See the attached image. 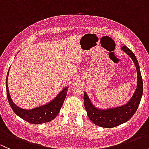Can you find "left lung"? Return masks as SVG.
<instances>
[{
  "instance_id": "1",
  "label": "left lung",
  "mask_w": 149,
  "mask_h": 149,
  "mask_svg": "<svg viewBox=\"0 0 149 149\" xmlns=\"http://www.w3.org/2000/svg\"><path fill=\"white\" fill-rule=\"evenodd\" d=\"M122 49L131 58L137 71V86L130 100L121 106L100 109L93 104L86 92L84 94V106L88 118L93 123L100 127L107 128L114 127L128 121L137 110L143 95V85L137 58L134 53L126 46L123 45Z\"/></svg>"
}]
</instances>
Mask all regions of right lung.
<instances>
[{
    "instance_id": "right-lung-1",
    "label": "right lung",
    "mask_w": 149,
    "mask_h": 149,
    "mask_svg": "<svg viewBox=\"0 0 149 149\" xmlns=\"http://www.w3.org/2000/svg\"><path fill=\"white\" fill-rule=\"evenodd\" d=\"M8 72H9V70L7 73L6 81L7 97H8V101L10 107L16 115L20 117L22 119L24 120L25 121L34 125L47 123V122L52 120L56 118L58 114L59 113L60 110H61V107H62L66 95H67L68 86H66L63 88L58 93V95L48 103L37 107L32 108V109H22V108H20L17 105L15 104L10 96L9 90H8Z\"/></svg>"
}]
</instances>
